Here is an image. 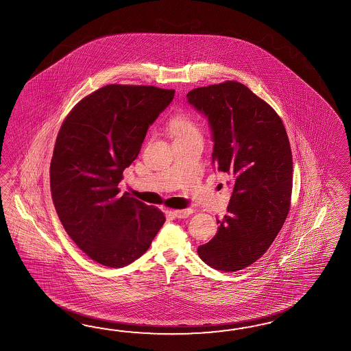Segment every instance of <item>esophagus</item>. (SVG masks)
Segmentation results:
<instances>
[{"label":"esophagus","mask_w":351,"mask_h":351,"mask_svg":"<svg viewBox=\"0 0 351 351\" xmlns=\"http://www.w3.org/2000/svg\"><path fill=\"white\" fill-rule=\"evenodd\" d=\"M193 213L191 209H179V210H173L172 214L176 217V218H188L190 214Z\"/></svg>","instance_id":"1"}]
</instances>
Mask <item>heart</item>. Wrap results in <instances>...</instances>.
<instances>
[{
  "instance_id": "heart-1",
  "label": "heart",
  "mask_w": 351,
  "mask_h": 351,
  "mask_svg": "<svg viewBox=\"0 0 351 351\" xmlns=\"http://www.w3.org/2000/svg\"><path fill=\"white\" fill-rule=\"evenodd\" d=\"M166 130L172 138L173 143L185 142L191 138L202 137V132L197 120L182 112L172 115L166 124Z\"/></svg>"
}]
</instances>
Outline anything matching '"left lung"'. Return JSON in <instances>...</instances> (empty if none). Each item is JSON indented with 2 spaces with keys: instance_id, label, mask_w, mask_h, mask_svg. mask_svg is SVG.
Listing matches in <instances>:
<instances>
[{
  "instance_id": "8db88e82",
  "label": "left lung",
  "mask_w": 351,
  "mask_h": 351,
  "mask_svg": "<svg viewBox=\"0 0 351 351\" xmlns=\"http://www.w3.org/2000/svg\"><path fill=\"white\" fill-rule=\"evenodd\" d=\"M186 97L208 118L212 163L227 175L232 191L217 234L197 247V255L217 270H242L265 254L289 212L288 134L273 108L236 81L197 87Z\"/></svg>"
}]
</instances>
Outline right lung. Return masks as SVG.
I'll use <instances>...</instances> for the list:
<instances>
[{
	"label": "right lung",
	"instance_id": "right-lung-1",
	"mask_svg": "<svg viewBox=\"0 0 351 351\" xmlns=\"http://www.w3.org/2000/svg\"><path fill=\"white\" fill-rule=\"evenodd\" d=\"M175 90L108 85L71 110L51 161V199L73 242L96 263L123 267L142 256L166 221L118 188L147 130Z\"/></svg>",
	"mask_w": 351,
	"mask_h": 351
}]
</instances>
